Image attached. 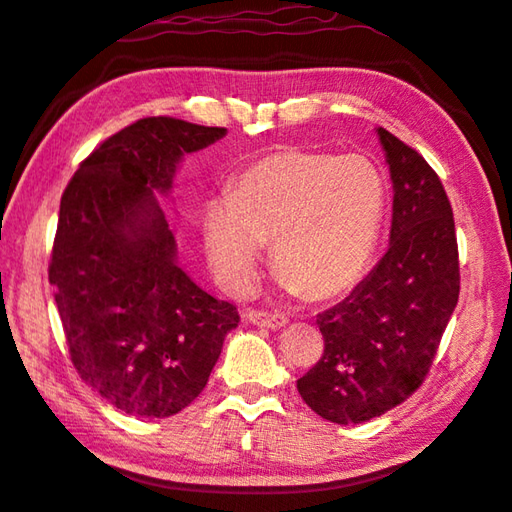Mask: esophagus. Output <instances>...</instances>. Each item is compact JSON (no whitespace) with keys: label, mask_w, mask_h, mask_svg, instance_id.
I'll return each instance as SVG.
<instances>
[{"label":"esophagus","mask_w":512,"mask_h":512,"mask_svg":"<svg viewBox=\"0 0 512 512\" xmlns=\"http://www.w3.org/2000/svg\"><path fill=\"white\" fill-rule=\"evenodd\" d=\"M245 317L252 324H256V326H265V328H271V331H278V328H282V326H287L289 324V320L285 315H280V313H269V311H256V309H249V311H245Z\"/></svg>","instance_id":"34e87169"}]
</instances>
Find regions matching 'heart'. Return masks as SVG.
<instances>
[{
  "label": "heart",
  "instance_id": "b5f03b06",
  "mask_svg": "<svg viewBox=\"0 0 512 512\" xmlns=\"http://www.w3.org/2000/svg\"><path fill=\"white\" fill-rule=\"evenodd\" d=\"M385 206L381 175L357 155L280 149L249 166L203 221L214 274L230 291L256 280L260 245L271 267L311 300L348 291L366 271Z\"/></svg>",
  "mask_w": 512,
  "mask_h": 512
}]
</instances>
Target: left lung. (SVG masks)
<instances>
[{"label":"left lung","mask_w":512,"mask_h":512,"mask_svg":"<svg viewBox=\"0 0 512 512\" xmlns=\"http://www.w3.org/2000/svg\"><path fill=\"white\" fill-rule=\"evenodd\" d=\"M394 188L390 247L346 300L317 315L324 355L298 379L315 414L366 423L420 388L460 293L451 203L425 157L377 129Z\"/></svg>","instance_id":"1"}]
</instances>
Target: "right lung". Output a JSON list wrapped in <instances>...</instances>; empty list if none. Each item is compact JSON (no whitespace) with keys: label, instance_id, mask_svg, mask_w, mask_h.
I'll list each match as a JSON object with an SVG mask.
<instances>
[{"label":"right lung","instance_id":"1","mask_svg":"<svg viewBox=\"0 0 512 512\" xmlns=\"http://www.w3.org/2000/svg\"><path fill=\"white\" fill-rule=\"evenodd\" d=\"M227 129L157 116L129 124L87 157L61 197L50 285L81 379L140 418L184 410L206 388L236 306L177 265L157 195L179 162Z\"/></svg>","mask_w":512,"mask_h":512}]
</instances>
